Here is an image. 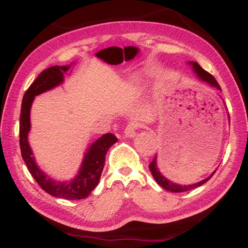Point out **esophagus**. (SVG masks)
<instances>
[{
    "instance_id": "obj_1",
    "label": "esophagus",
    "mask_w": 248,
    "mask_h": 248,
    "mask_svg": "<svg viewBox=\"0 0 248 248\" xmlns=\"http://www.w3.org/2000/svg\"><path fill=\"white\" fill-rule=\"evenodd\" d=\"M135 124L134 123H131V124H128L127 126H126V128H125V131H124V135L126 138H134L135 137Z\"/></svg>"
}]
</instances>
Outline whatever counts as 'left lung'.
<instances>
[{
  "instance_id": "left-lung-1",
  "label": "left lung",
  "mask_w": 248,
  "mask_h": 248,
  "mask_svg": "<svg viewBox=\"0 0 248 248\" xmlns=\"http://www.w3.org/2000/svg\"><path fill=\"white\" fill-rule=\"evenodd\" d=\"M187 64H189V65L192 66L193 72H194V73L196 74V77H198L200 80L204 81V82L210 84V86L213 87V88H216V89L221 90V88H220L219 83L217 82V80L215 79V78H213L209 72H206L205 70H203L202 67L200 66L198 63H196V62H188ZM228 120H229V123H230L229 114H228ZM149 168H150V171H151L152 176H154V178L155 179V182H157L158 184L160 185L162 188L167 189V191H169V192H174V193L186 192V191H189V189H193V188L199 187V186H201V185L204 184V183L208 182L209 179L212 177L213 174H215V172H216V170H215V171L212 172L211 175L209 176V177L202 179V181L195 183V184L182 185V184H177V183L171 182L170 179L166 178L165 176L161 174L160 170H159V168H158V165H157V155H155V157L154 158V160H152V161L150 162V165H149Z\"/></svg>"
}]
</instances>
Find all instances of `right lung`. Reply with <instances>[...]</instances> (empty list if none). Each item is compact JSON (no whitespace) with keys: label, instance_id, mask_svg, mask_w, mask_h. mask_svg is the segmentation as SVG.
<instances>
[{"label":"right lung","instance_id":"obj_1","mask_svg":"<svg viewBox=\"0 0 248 248\" xmlns=\"http://www.w3.org/2000/svg\"><path fill=\"white\" fill-rule=\"evenodd\" d=\"M70 65L52 66L43 71L26 91L21 104L20 114V149L22 159L35 181L48 194L65 200H81L90 195L99 183L105 165V157L111 145L117 142V138L106 133L93 142L84 152L78 174L71 181L61 182L50 178L36 164L32 150L28 142L30 132V109L36 96L52 90L64 82V76L71 69Z\"/></svg>","mask_w":248,"mask_h":248}]
</instances>
